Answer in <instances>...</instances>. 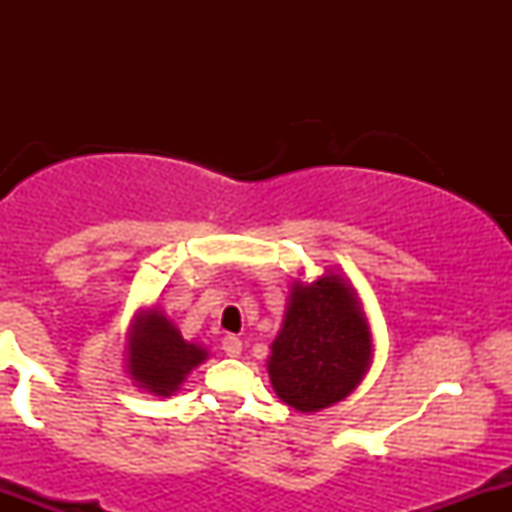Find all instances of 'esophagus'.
Wrapping results in <instances>:
<instances>
[{
  "instance_id": "1",
  "label": "esophagus",
  "mask_w": 512,
  "mask_h": 512,
  "mask_svg": "<svg viewBox=\"0 0 512 512\" xmlns=\"http://www.w3.org/2000/svg\"><path fill=\"white\" fill-rule=\"evenodd\" d=\"M223 352L235 359V356L242 354V342L237 337H225L223 339Z\"/></svg>"
}]
</instances>
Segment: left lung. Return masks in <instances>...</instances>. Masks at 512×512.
<instances>
[{
  "label": "left lung",
  "mask_w": 512,
  "mask_h": 512,
  "mask_svg": "<svg viewBox=\"0 0 512 512\" xmlns=\"http://www.w3.org/2000/svg\"><path fill=\"white\" fill-rule=\"evenodd\" d=\"M371 361L374 337L352 280L334 267L314 282L294 280L267 356L275 394L299 414L329 409L364 381Z\"/></svg>",
  "instance_id": "1"
}]
</instances>
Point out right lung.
Returning a JSON list of instances; mask_svg holds the SVG:
<instances>
[{"mask_svg":"<svg viewBox=\"0 0 512 512\" xmlns=\"http://www.w3.org/2000/svg\"><path fill=\"white\" fill-rule=\"evenodd\" d=\"M126 374L146 394H178L190 371L208 359V349L183 339L173 319L158 307H141L126 334Z\"/></svg>","mask_w":512,"mask_h":512,"instance_id":"obj_1","label":"right lung"}]
</instances>
